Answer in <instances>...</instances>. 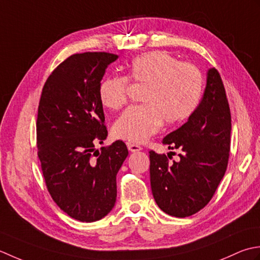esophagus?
<instances>
[{"label":"esophagus","mask_w":260,"mask_h":260,"mask_svg":"<svg viewBox=\"0 0 260 260\" xmlns=\"http://www.w3.org/2000/svg\"><path fill=\"white\" fill-rule=\"evenodd\" d=\"M126 147H128V149H129L131 152H136V151H139V150L142 149V148H141L139 145L131 144V142H128V144H126Z\"/></svg>","instance_id":"esophagus-1"}]
</instances>
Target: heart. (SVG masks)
I'll list each match as a JSON object with an SVG mask.
<instances>
[{
  "instance_id": "b5f03b06",
  "label": "heart",
  "mask_w": 260,
  "mask_h": 260,
  "mask_svg": "<svg viewBox=\"0 0 260 260\" xmlns=\"http://www.w3.org/2000/svg\"><path fill=\"white\" fill-rule=\"evenodd\" d=\"M130 82L145 86V104L131 107L113 126L116 138L142 142L159 131L162 123L179 124L198 109L203 93V76L197 66L181 62L165 51L146 52L132 59L128 76L105 78L99 88L105 108L119 110L128 103Z\"/></svg>"
}]
</instances>
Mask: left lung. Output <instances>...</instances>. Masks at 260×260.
<instances>
[{"label": "left lung", "instance_id": "obj_1", "mask_svg": "<svg viewBox=\"0 0 260 260\" xmlns=\"http://www.w3.org/2000/svg\"><path fill=\"white\" fill-rule=\"evenodd\" d=\"M231 113L220 73L211 68L203 99L181 128L164 138L179 161L149 151L153 199L165 213L185 218L202 210L223 178L230 156Z\"/></svg>", "mask_w": 260, "mask_h": 260}]
</instances>
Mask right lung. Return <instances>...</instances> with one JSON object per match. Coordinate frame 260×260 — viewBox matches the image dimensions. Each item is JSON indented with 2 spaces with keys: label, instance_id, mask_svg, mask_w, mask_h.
<instances>
[{
  "label": "right lung",
  "instance_id": "add662e5",
  "mask_svg": "<svg viewBox=\"0 0 260 260\" xmlns=\"http://www.w3.org/2000/svg\"><path fill=\"white\" fill-rule=\"evenodd\" d=\"M118 58L74 54L51 72L40 96L37 147L46 186L65 213L82 222L101 220L113 209L116 174L129 153L122 140L95 149L108 136L99 88Z\"/></svg>",
  "mask_w": 260,
  "mask_h": 260
}]
</instances>
